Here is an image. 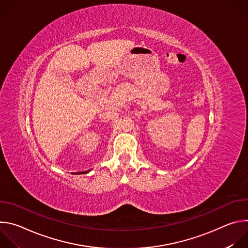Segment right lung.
<instances>
[{
	"label": "right lung",
	"instance_id": "1",
	"mask_svg": "<svg viewBox=\"0 0 248 248\" xmlns=\"http://www.w3.org/2000/svg\"><path fill=\"white\" fill-rule=\"evenodd\" d=\"M90 171V170H85V171H78V172H74V174H80V173H87V172H89Z\"/></svg>",
	"mask_w": 248,
	"mask_h": 248
}]
</instances>
